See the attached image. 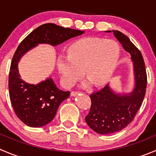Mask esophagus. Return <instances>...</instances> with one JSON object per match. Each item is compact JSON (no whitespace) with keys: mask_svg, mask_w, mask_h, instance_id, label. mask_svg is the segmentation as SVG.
<instances>
[{"mask_svg":"<svg viewBox=\"0 0 156 156\" xmlns=\"http://www.w3.org/2000/svg\"><path fill=\"white\" fill-rule=\"evenodd\" d=\"M78 94V91H72V92H71V96H72V97H75V96H77Z\"/></svg>","mask_w":156,"mask_h":156,"instance_id":"1","label":"esophagus"}]
</instances>
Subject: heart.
Listing matches in <instances>:
<instances>
[{"label":"heart","mask_w":156,"mask_h":156,"mask_svg":"<svg viewBox=\"0 0 156 156\" xmlns=\"http://www.w3.org/2000/svg\"><path fill=\"white\" fill-rule=\"evenodd\" d=\"M119 57L120 46L115 41L84 37L70 45L68 56H59L56 65L65 87H72L81 78L83 70L88 81L98 87L111 79Z\"/></svg>","instance_id":"obj_1"}]
</instances>
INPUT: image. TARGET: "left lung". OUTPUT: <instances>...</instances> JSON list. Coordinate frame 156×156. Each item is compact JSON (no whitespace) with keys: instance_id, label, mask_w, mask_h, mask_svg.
<instances>
[{"instance_id":"1","label":"left lung","mask_w":156,"mask_h":156,"mask_svg":"<svg viewBox=\"0 0 156 156\" xmlns=\"http://www.w3.org/2000/svg\"><path fill=\"white\" fill-rule=\"evenodd\" d=\"M112 31L115 37L131 56L134 87L129 94H119L107 84L90 95L91 106L85 121L88 126L100 134L120 131L133 120L144 101L147 84L145 63L140 51L123 33Z\"/></svg>"}]
</instances>
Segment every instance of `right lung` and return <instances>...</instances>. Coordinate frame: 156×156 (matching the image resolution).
I'll list each match as a JSON object with an SVG mask.
<instances>
[{
  "label": "right lung",
  "instance_id": "obj_1",
  "mask_svg": "<svg viewBox=\"0 0 156 156\" xmlns=\"http://www.w3.org/2000/svg\"><path fill=\"white\" fill-rule=\"evenodd\" d=\"M84 32L53 23H46L31 31L20 44L11 62L9 94L16 115L25 125L40 127L50 123L56 115L60 103L69 98L70 92L59 90L50 78L37 84L24 81L19 74L20 59L39 44L56 46Z\"/></svg>",
  "mask_w": 156,
  "mask_h": 156
}]
</instances>
